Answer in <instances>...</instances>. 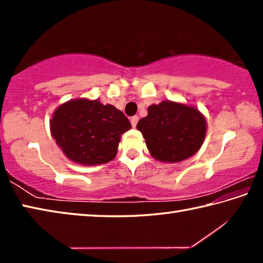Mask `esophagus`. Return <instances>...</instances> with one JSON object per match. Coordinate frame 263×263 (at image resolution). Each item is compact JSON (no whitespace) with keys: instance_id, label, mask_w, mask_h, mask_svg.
Listing matches in <instances>:
<instances>
[{"instance_id":"esophagus-1","label":"esophagus","mask_w":263,"mask_h":263,"mask_svg":"<svg viewBox=\"0 0 263 263\" xmlns=\"http://www.w3.org/2000/svg\"><path fill=\"white\" fill-rule=\"evenodd\" d=\"M138 121H139V117H138V116H133V117L131 118V125H132L133 127H136Z\"/></svg>"}]
</instances>
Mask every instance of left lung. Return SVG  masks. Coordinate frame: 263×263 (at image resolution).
<instances>
[{
  "label": "left lung",
  "mask_w": 263,
  "mask_h": 263,
  "mask_svg": "<svg viewBox=\"0 0 263 263\" xmlns=\"http://www.w3.org/2000/svg\"><path fill=\"white\" fill-rule=\"evenodd\" d=\"M154 159L180 162L201 148L206 133V121L194 106L162 101L148 106V114L137 124Z\"/></svg>",
  "instance_id": "obj_1"
}]
</instances>
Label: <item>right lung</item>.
Returning a JSON list of instances; mask_svg holds the SVG:
<instances>
[{
  "instance_id": "right-lung-1",
  "label": "right lung",
  "mask_w": 263,
  "mask_h": 263,
  "mask_svg": "<svg viewBox=\"0 0 263 263\" xmlns=\"http://www.w3.org/2000/svg\"><path fill=\"white\" fill-rule=\"evenodd\" d=\"M52 137L69 160L83 166L106 163L131 124L121 110L99 100L77 99L61 104L50 121Z\"/></svg>"
}]
</instances>
